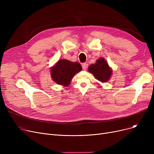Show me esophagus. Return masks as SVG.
<instances>
[{
  "instance_id": "34e87169",
  "label": "esophagus",
  "mask_w": 154,
  "mask_h": 154,
  "mask_svg": "<svg viewBox=\"0 0 154 154\" xmlns=\"http://www.w3.org/2000/svg\"><path fill=\"white\" fill-rule=\"evenodd\" d=\"M82 69L84 70H86L87 69V67H88V64L87 63H84L82 65Z\"/></svg>"
}]
</instances>
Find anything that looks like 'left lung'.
I'll use <instances>...</instances> for the list:
<instances>
[{"label":"left lung","mask_w":154,"mask_h":154,"mask_svg":"<svg viewBox=\"0 0 154 154\" xmlns=\"http://www.w3.org/2000/svg\"><path fill=\"white\" fill-rule=\"evenodd\" d=\"M88 71L91 72L94 77L101 82H107L112 75V70L104 58L100 57L94 64L88 67Z\"/></svg>","instance_id":"left-lung-1"}]
</instances>
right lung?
I'll return each mask as SVG.
<instances>
[{"label": "right lung", "mask_w": 154, "mask_h": 154, "mask_svg": "<svg viewBox=\"0 0 154 154\" xmlns=\"http://www.w3.org/2000/svg\"><path fill=\"white\" fill-rule=\"evenodd\" d=\"M82 70L81 65L78 62L60 59L51 67V75L56 84L67 87L74 76Z\"/></svg>", "instance_id": "1"}]
</instances>
